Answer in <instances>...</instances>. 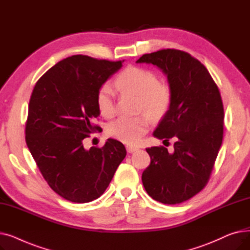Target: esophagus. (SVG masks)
<instances>
[{"label": "esophagus", "instance_id": "1", "mask_svg": "<svg viewBox=\"0 0 250 250\" xmlns=\"http://www.w3.org/2000/svg\"><path fill=\"white\" fill-rule=\"evenodd\" d=\"M125 148H126V151H127V153H134V152H136V151L138 150V148H136V147H133V146H129V145L125 146Z\"/></svg>", "mask_w": 250, "mask_h": 250}]
</instances>
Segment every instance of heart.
I'll return each instance as SVG.
<instances>
[{
	"instance_id": "obj_1",
	"label": "heart",
	"mask_w": 250,
	"mask_h": 250,
	"mask_svg": "<svg viewBox=\"0 0 250 250\" xmlns=\"http://www.w3.org/2000/svg\"><path fill=\"white\" fill-rule=\"evenodd\" d=\"M114 87L124 93L139 96V110L147 112L153 120H159L168 111L172 92L167 84L160 83L154 72L140 67H127L117 76ZM114 91L110 85H102L96 96L100 114L110 118L115 113ZM150 127V117L146 114L134 117H120L106 126V134L129 145L138 144Z\"/></svg>"
}]
</instances>
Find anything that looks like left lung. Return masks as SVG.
I'll return each mask as SVG.
<instances>
[{
    "label": "left lung",
    "mask_w": 250,
    "mask_h": 250,
    "mask_svg": "<svg viewBox=\"0 0 250 250\" xmlns=\"http://www.w3.org/2000/svg\"><path fill=\"white\" fill-rule=\"evenodd\" d=\"M136 62L152 63L167 76L171 105L153 136L169 141L174 151L151 147V163L142 174L151 198L166 205L186 202L209 178L223 140L224 108L218 86L205 65L186 51L161 49Z\"/></svg>",
    "instance_id": "obj_1"
}]
</instances>
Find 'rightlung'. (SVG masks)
I'll use <instances>...</instances> for the list:
<instances>
[{
	"mask_svg": "<svg viewBox=\"0 0 250 250\" xmlns=\"http://www.w3.org/2000/svg\"><path fill=\"white\" fill-rule=\"evenodd\" d=\"M124 62L73 56L50 68L32 91L26 144L50 188L70 202L98 199L126 155L114 139L102 148L86 150L83 145L101 128L93 125L100 114L97 92Z\"/></svg>",
	"mask_w": 250,
	"mask_h": 250,
	"instance_id": "obj_1",
	"label": "right lung"
}]
</instances>
